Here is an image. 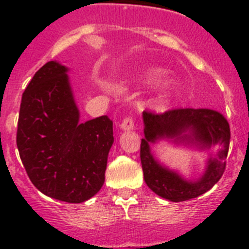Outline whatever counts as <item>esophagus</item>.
<instances>
[{
  "label": "esophagus",
  "mask_w": 249,
  "mask_h": 249,
  "mask_svg": "<svg viewBox=\"0 0 249 249\" xmlns=\"http://www.w3.org/2000/svg\"><path fill=\"white\" fill-rule=\"evenodd\" d=\"M121 129H123V131H131V129L135 128V123H133V118L132 117H126L124 120L122 121V123L120 124Z\"/></svg>",
  "instance_id": "34e87169"
}]
</instances>
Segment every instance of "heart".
Here are the masks:
<instances>
[{
    "mask_svg": "<svg viewBox=\"0 0 249 249\" xmlns=\"http://www.w3.org/2000/svg\"><path fill=\"white\" fill-rule=\"evenodd\" d=\"M156 73H157V71H153L152 73H149V74H151V76H153V74H156ZM171 86H172V81H171V80L164 81V82L162 83V85H160V92H162V93H166V92L168 91L169 89H171Z\"/></svg>",
    "mask_w": 249,
    "mask_h": 249,
    "instance_id": "heart-1",
    "label": "heart"
}]
</instances>
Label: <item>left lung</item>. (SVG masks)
Here are the masks:
<instances>
[{"instance_id":"left-lung-1","label":"left lung","mask_w":249,"mask_h":249,"mask_svg":"<svg viewBox=\"0 0 249 249\" xmlns=\"http://www.w3.org/2000/svg\"><path fill=\"white\" fill-rule=\"evenodd\" d=\"M144 138L141 141V163L144 182L156 195L172 202L188 201L210 191L226 169L231 131L223 114L208 108H177L164 113L143 112ZM160 139L209 149L219 145L210 155L206 171L196 181H187L178 173L160 165L151 155L150 144Z\"/></svg>"}]
</instances>
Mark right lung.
Instances as JSON below:
<instances>
[{
	"label": "right lung",
	"mask_w": 249,
	"mask_h": 249,
	"mask_svg": "<svg viewBox=\"0 0 249 249\" xmlns=\"http://www.w3.org/2000/svg\"><path fill=\"white\" fill-rule=\"evenodd\" d=\"M68 68L50 61L22 94L17 148L39 192L68 203H82L105 183L113 122L107 116L80 122Z\"/></svg>",
	"instance_id": "obj_1"
}]
</instances>
